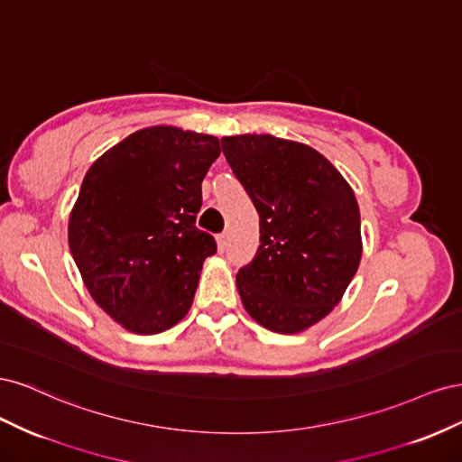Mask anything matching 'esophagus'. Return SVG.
Returning <instances> with one entry per match:
<instances>
[{
    "label": "esophagus",
    "mask_w": 462,
    "mask_h": 462,
    "mask_svg": "<svg viewBox=\"0 0 462 462\" xmlns=\"http://www.w3.org/2000/svg\"><path fill=\"white\" fill-rule=\"evenodd\" d=\"M217 250L219 253H226V248H227V233H221V235H217Z\"/></svg>",
    "instance_id": "34e87169"
}]
</instances>
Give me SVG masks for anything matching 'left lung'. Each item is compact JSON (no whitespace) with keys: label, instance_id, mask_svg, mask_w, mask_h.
Here are the masks:
<instances>
[{"label":"left lung","instance_id":"1","mask_svg":"<svg viewBox=\"0 0 462 462\" xmlns=\"http://www.w3.org/2000/svg\"><path fill=\"white\" fill-rule=\"evenodd\" d=\"M260 216L254 260L236 273L245 310L275 333H299L343 299L362 256L351 185L309 144L272 134L221 138Z\"/></svg>","mask_w":462,"mask_h":462}]
</instances>
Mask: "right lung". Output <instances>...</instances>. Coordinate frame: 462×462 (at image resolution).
Returning a JSON list of instances; mask_svg holds the SVG:
<instances>
[{"label": "right lung", "mask_w": 462, "mask_h": 462, "mask_svg": "<svg viewBox=\"0 0 462 462\" xmlns=\"http://www.w3.org/2000/svg\"><path fill=\"white\" fill-rule=\"evenodd\" d=\"M219 138L171 125L129 134L97 158L69 216V248L90 297L125 329L153 335L190 310L216 241L197 229Z\"/></svg>", "instance_id": "add662e5"}]
</instances>
